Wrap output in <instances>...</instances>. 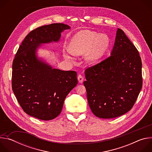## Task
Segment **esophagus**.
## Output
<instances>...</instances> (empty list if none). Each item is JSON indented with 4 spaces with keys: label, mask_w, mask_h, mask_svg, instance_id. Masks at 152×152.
<instances>
[{
    "label": "esophagus",
    "mask_w": 152,
    "mask_h": 152,
    "mask_svg": "<svg viewBox=\"0 0 152 152\" xmlns=\"http://www.w3.org/2000/svg\"><path fill=\"white\" fill-rule=\"evenodd\" d=\"M77 79H78L79 82L82 83L83 82V77L81 75H79L78 76H77Z\"/></svg>",
    "instance_id": "34e87169"
}]
</instances>
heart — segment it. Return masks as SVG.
<instances>
[{
	"label": "heart",
	"instance_id": "obj_1",
	"mask_svg": "<svg viewBox=\"0 0 152 152\" xmlns=\"http://www.w3.org/2000/svg\"><path fill=\"white\" fill-rule=\"evenodd\" d=\"M110 40L108 36L104 34L83 30L76 33L71 39L70 50L64 52L66 59H72V55H80L85 54V61L92 63L99 60L110 47Z\"/></svg>",
	"mask_w": 152,
	"mask_h": 152
}]
</instances>
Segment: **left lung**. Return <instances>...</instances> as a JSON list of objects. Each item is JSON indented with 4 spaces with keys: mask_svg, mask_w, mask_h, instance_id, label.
<instances>
[{
    "mask_svg": "<svg viewBox=\"0 0 152 152\" xmlns=\"http://www.w3.org/2000/svg\"><path fill=\"white\" fill-rule=\"evenodd\" d=\"M85 75L90 107L101 118H115L131 110L142 88L140 53L119 28L111 56L86 69Z\"/></svg>",
    "mask_w": 152,
    "mask_h": 152,
    "instance_id": "8db88e82",
    "label": "left lung"
}]
</instances>
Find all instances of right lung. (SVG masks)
Listing matches in <instances>:
<instances>
[{
  "instance_id": "1",
  "label": "right lung",
  "mask_w": 152,
  "mask_h": 152,
  "mask_svg": "<svg viewBox=\"0 0 152 152\" xmlns=\"http://www.w3.org/2000/svg\"><path fill=\"white\" fill-rule=\"evenodd\" d=\"M70 27L64 23L45 25L30 32L20 46L12 62V88L23 110L42 120L61 113L65 99L77 84L75 71L52 67L36 55L41 44L58 42Z\"/></svg>"
}]
</instances>
